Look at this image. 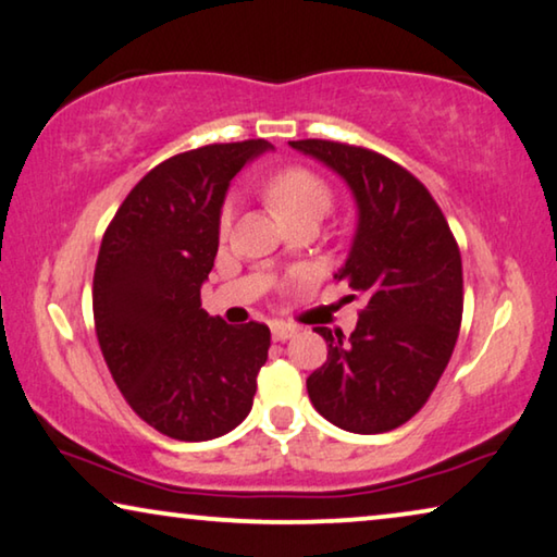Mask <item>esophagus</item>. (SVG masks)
Here are the masks:
<instances>
[{
    "mask_svg": "<svg viewBox=\"0 0 557 557\" xmlns=\"http://www.w3.org/2000/svg\"><path fill=\"white\" fill-rule=\"evenodd\" d=\"M296 334V326L292 324H284V321H276V324L271 326V336L273 342H286V338H292Z\"/></svg>",
    "mask_w": 557,
    "mask_h": 557,
    "instance_id": "34e87169",
    "label": "esophagus"
}]
</instances>
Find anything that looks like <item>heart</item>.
Returning a JSON list of instances; mask_svg holds the SVG:
<instances>
[{
  "label": "heart",
  "mask_w": 557,
  "mask_h": 557,
  "mask_svg": "<svg viewBox=\"0 0 557 557\" xmlns=\"http://www.w3.org/2000/svg\"><path fill=\"white\" fill-rule=\"evenodd\" d=\"M263 196L271 211L276 213V219L286 225L301 219L321 221L334 206L332 185L301 165H288L273 173L263 183ZM231 215L233 206L225 203L221 213V231H228Z\"/></svg>",
  "instance_id": "1"
}]
</instances>
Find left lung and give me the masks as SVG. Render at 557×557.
I'll return each instance as SVG.
<instances>
[{
	"instance_id": "8db88e82",
	"label": "left lung",
	"mask_w": 557,
	"mask_h": 557,
	"mask_svg": "<svg viewBox=\"0 0 557 557\" xmlns=\"http://www.w3.org/2000/svg\"><path fill=\"white\" fill-rule=\"evenodd\" d=\"M342 175L359 223L336 278L361 298L349 338L317 326L326 361L306 379L311 405L346 432L379 434L412 419L437 386L462 324V259L445 213L407 168L334 140H294Z\"/></svg>"
}]
</instances>
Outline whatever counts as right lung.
<instances>
[{
    "instance_id": "right-lung-1",
    "label": "right lung",
    "mask_w": 557,
    "mask_h": 557,
    "mask_svg": "<svg viewBox=\"0 0 557 557\" xmlns=\"http://www.w3.org/2000/svg\"><path fill=\"white\" fill-rule=\"evenodd\" d=\"M265 140L215 143L152 168L127 193L95 263V332L127 405L181 442L231 432L253 407L271 332L200 309L228 183Z\"/></svg>"
}]
</instances>
